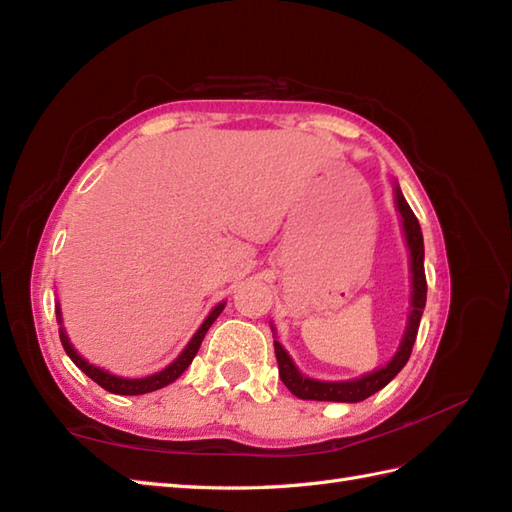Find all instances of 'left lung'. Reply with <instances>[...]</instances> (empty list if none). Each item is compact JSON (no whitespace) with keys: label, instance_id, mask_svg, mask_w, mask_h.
<instances>
[{"label":"left lung","instance_id":"1","mask_svg":"<svg viewBox=\"0 0 512 512\" xmlns=\"http://www.w3.org/2000/svg\"><path fill=\"white\" fill-rule=\"evenodd\" d=\"M395 198H397V211L401 216L403 233H406V244L410 251V272H412V296H410V316L406 325V334L401 338L399 349L386 366L377 368V371L362 375L360 379H351V382H318V379L305 377L299 368L294 366L292 358L281 344L275 340V353L279 362V377L281 382L288 386L292 395L299 399H310V401H340V403H358L366 397L375 395L377 390H382L392 377H395L406 362L410 360V353L414 347V340H417V331L421 316L425 310V299H427V281H425V268H423V233L419 227V220L414 216L410 205L403 198L401 189L395 187Z\"/></svg>","mask_w":512,"mask_h":512}]
</instances>
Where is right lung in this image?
<instances>
[{"label": "right lung", "instance_id": "add662e5", "mask_svg": "<svg viewBox=\"0 0 512 512\" xmlns=\"http://www.w3.org/2000/svg\"><path fill=\"white\" fill-rule=\"evenodd\" d=\"M222 310H224V303H218L216 307H213L211 314L205 318V323L200 325V329L196 331L194 338L189 340V344L183 349V353L178 355V358H176L170 366H165L163 371L154 373V375H150V377H141V379L117 377V375H113V373H109V371H104V368H100V366L89 364L85 358H82V355L76 353L74 347H71V342H69V338H67V334H65V327H63L61 307H58V305H56V320H58V323H61V331H58V334H61V342H63L65 353L69 355L71 362H74L82 373L89 375V377L93 379L95 384L102 386L104 390L113 392V395H146V392L159 390V388H163V386L172 384L174 379H178V377H181V375L185 373V368H187L189 364H192V360L196 358V353H198V349H200L202 338H205L209 327L213 325V320H216V318L222 314Z\"/></svg>", "mask_w": 512, "mask_h": 512}]
</instances>
